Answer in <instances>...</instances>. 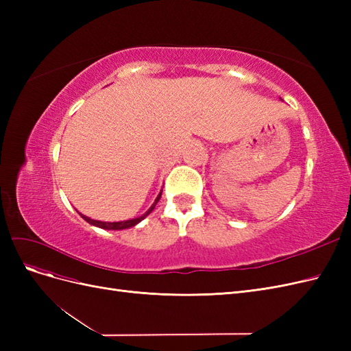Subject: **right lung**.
<instances>
[{
    "label": "right lung",
    "instance_id": "obj_1",
    "mask_svg": "<svg viewBox=\"0 0 351 351\" xmlns=\"http://www.w3.org/2000/svg\"><path fill=\"white\" fill-rule=\"evenodd\" d=\"M161 195H162V192H159V195L156 196V199H155V202H154V205L147 209L145 214L142 215V217H139V218H133V219H127V221H120V222H104V221H97V219H92V218H89V217H84V215H82V218L86 221V222H89V224H92V226H95V227H99V228H104V230H125V228H130V227H134L136 224H139V222L143 219V218H146L147 215L151 214V212L154 210V208H155V205L158 204V200H159V197H161Z\"/></svg>",
    "mask_w": 351,
    "mask_h": 351
}]
</instances>
